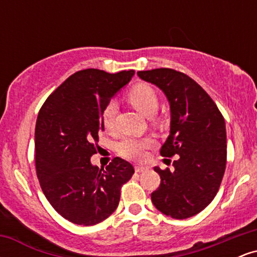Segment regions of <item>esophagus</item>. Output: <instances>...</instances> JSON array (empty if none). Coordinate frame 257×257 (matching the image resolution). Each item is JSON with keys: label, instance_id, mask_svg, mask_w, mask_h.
I'll return each mask as SVG.
<instances>
[{"label": "esophagus", "instance_id": "1", "mask_svg": "<svg viewBox=\"0 0 257 257\" xmlns=\"http://www.w3.org/2000/svg\"><path fill=\"white\" fill-rule=\"evenodd\" d=\"M150 168L149 167H145V166H137L135 167V172L137 173H144V172H147Z\"/></svg>", "mask_w": 257, "mask_h": 257}]
</instances>
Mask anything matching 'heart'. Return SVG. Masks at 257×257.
<instances>
[{"mask_svg":"<svg viewBox=\"0 0 257 257\" xmlns=\"http://www.w3.org/2000/svg\"><path fill=\"white\" fill-rule=\"evenodd\" d=\"M128 99L131 104L146 117H152L158 110V95L156 90L149 84L140 83L134 85L128 93ZM116 113L117 104L112 100L105 106L104 112H102V124L106 131H113ZM153 141L149 138H124L119 141L118 152L124 158L140 161L145 157L146 150L151 147Z\"/></svg>","mask_w":257,"mask_h":257,"instance_id":"obj_1","label":"heart"}]
</instances>
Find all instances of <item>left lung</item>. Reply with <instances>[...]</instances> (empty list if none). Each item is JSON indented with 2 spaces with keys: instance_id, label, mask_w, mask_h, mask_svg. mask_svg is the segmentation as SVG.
I'll return each mask as SVG.
<instances>
[{
  "instance_id": "left-lung-1",
  "label": "left lung",
  "mask_w": 257,
  "mask_h": 257,
  "mask_svg": "<svg viewBox=\"0 0 257 257\" xmlns=\"http://www.w3.org/2000/svg\"><path fill=\"white\" fill-rule=\"evenodd\" d=\"M138 76L167 96L170 132L161 155L178 156L173 172L155 167L161 185L151 194L153 205L173 219L194 216L210 204L225 174V119L208 93L185 73L155 69Z\"/></svg>"
}]
</instances>
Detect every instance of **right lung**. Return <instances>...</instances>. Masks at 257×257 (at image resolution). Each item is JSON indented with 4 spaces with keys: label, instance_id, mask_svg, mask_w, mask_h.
<instances>
[{
    "label": "right lung",
    "instance_id": "1",
    "mask_svg": "<svg viewBox=\"0 0 257 257\" xmlns=\"http://www.w3.org/2000/svg\"><path fill=\"white\" fill-rule=\"evenodd\" d=\"M134 73L98 69L73 73L48 96L38 113V181L53 208L76 225L93 226L107 219L118 206L120 187L134 174L132 164L119 157L105 170L90 162L104 132L105 106Z\"/></svg>",
    "mask_w": 257,
    "mask_h": 257
}]
</instances>
